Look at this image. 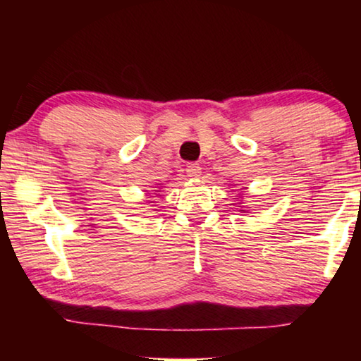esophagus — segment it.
I'll list each match as a JSON object with an SVG mask.
<instances>
[{"instance_id":"34e87169","label":"esophagus","mask_w":361,"mask_h":361,"mask_svg":"<svg viewBox=\"0 0 361 361\" xmlns=\"http://www.w3.org/2000/svg\"><path fill=\"white\" fill-rule=\"evenodd\" d=\"M185 172H187V176L192 177V179H197V177L202 174V169L197 162H189V164L185 166Z\"/></svg>"}]
</instances>
